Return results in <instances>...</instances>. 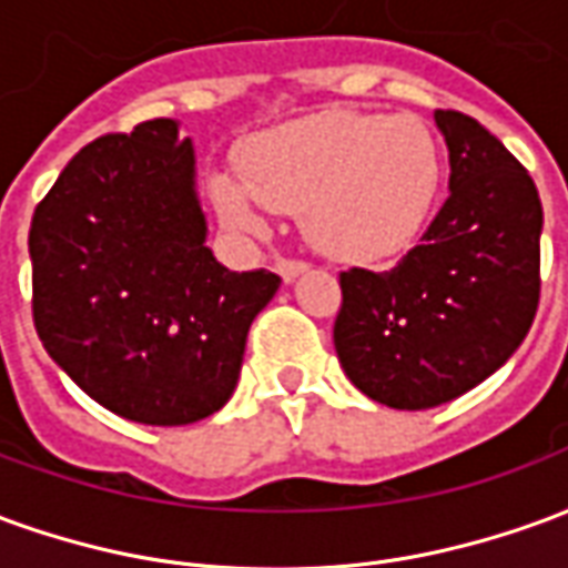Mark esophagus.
Returning a JSON list of instances; mask_svg holds the SVG:
<instances>
[{
    "instance_id": "obj_1",
    "label": "esophagus",
    "mask_w": 568,
    "mask_h": 568,
    "mask_svg": "<svg viewBox=\"0 0 568 568\" xmlns=\"http://www.w3.org/2000/svg\"><path fill=\"white\" fill-rule=\"evenodd\" d=\"M307 261H297V258H280L276 261V273L283 276V283H295L301 273H307Z\"/></svg>"
}]
</instances>
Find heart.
Here are the masks:
<instances>
[{"instance_id": "b5f03b06", "label": "heart", "mask_w": 568, "mask_h": 568, "mask_svg": "<svg viewBox=\"0 0 568 568\" xmlns=\"http://www.w3.org/2000/svg\"><path fill=\"white\" fill-rule=\"evenodd\" d=\"M240 161L243 179H212L224 222L261 231L267 210H301L310 243L341 261H386L414 246L444 170L423 118L341 109L264 130Z\"/></svg>"}]
</instances>
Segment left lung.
<instances>
[{
	"label": "left lung",
	"mask_w": 568,
	"mask_h": 568,
	"mask_svg": "<svg viewBox=\"0 0 568 568\" xmlns=\"http://www.w3.org/2000/svg\"><path fill=\"white\" fill-rule=\"evenodd\" d=\"M450 197L393 271L341 273L334 349L356 389L395 410L459 398L524 344L538 310L541 200L475 118L438 109Z\"/></svg>",
	"instance_id": "obj_1"
}]
</instances>
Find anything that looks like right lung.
I'll return each mask as SVG.
<instances>
[{
    "label": "right lung",
    "mask_w": 568,
    "mask_h": 568,
    "mask_svg": "<svg viewBox=\"0 0 568 568\" xmlns=\"http://www.w3.org/2000/svg\"><path fill=\"white\" fill-rule=\"evenodd\" d=\"M32 322L60 368L118 417L187 426L222 410L271 271L206 246L191 140L173 118L93 140L32 212Z\"/></svg>",
    "instance_id": "add662e5"
}]
</instances>
